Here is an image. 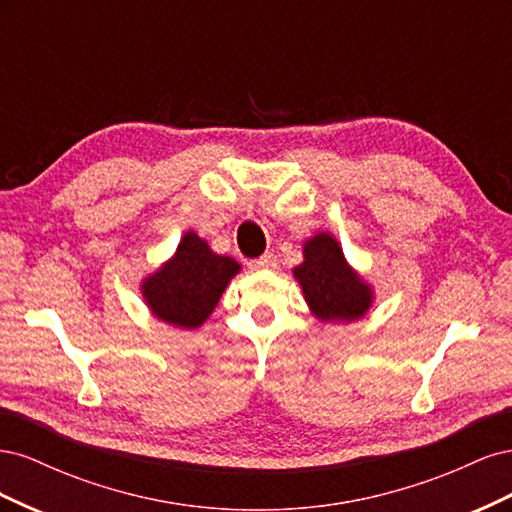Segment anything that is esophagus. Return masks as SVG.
Returning <instances> with one entry per match:
<instances>
[{
	"mask_svg": "<svg viewBox=\"0 0 512 512\" xmlns=\"http://www.w3.org/2000/svg\"><path fill=\"white\" fill-rule=\"evenodd\" d=\"M275 267V256L273 254H265L256 260H250V269L260 271V269H273Z\"/></svg>",
	"mask_w": 512,
	"mask_h": 512,
	"instance_id": "1",
	"label": "esophagus"
}]
</instances>
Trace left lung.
Instances as JSON below:
<instances>
[{
	"instance_id": "8db88e82",
	"label": "left lung",
	"mask_w": 512,
	"mask_h": 512,
	"mask_svg": "<svg viewBox=\"0 0 512 512\" xmlns=\"http://www.w3.org/2000/svg\"><path fill=\"white\" fill-rule=\"evenodd\" d=\"M303 299L320 322L344 324L367 316L376 290L365 282L344 256L342 245L329 230H318L303 243V262L292 269Z\"/></svg>"
}]
</instances>
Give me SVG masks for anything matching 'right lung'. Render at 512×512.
I'll return each mask as SVG.
<instances>
[{
	"label": "right lung",
	"instance_id": "add662e5",
	"mask_svg": "<svg viewBox=\"0 0 512 512\" xmlns=\"http://www.w3.org/2000/svg\"><path fill=\"white\" fill-rule=\"evenodd\" d=\"M237 273L241 265L235 258L215 254L203 237L188 230L175 254L143 277L141 294L153 318L192 331L209 320Z\"/></svg>",
	"mask_w": 512,
	"mask_h": 512
}]
</instances>
